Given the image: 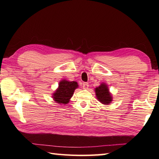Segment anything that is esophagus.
<instances>
[{
  "instance_id": "obj_1",
  "label": "esophagus",
  "mask_w": 159,
  "mask_h": 159,
  "mask_svg": "<svg viewBox=\"0 0 159 159\" xmlns=\"http://www.w3.org/2000/svg\"><path fill=\"white\" fill-rule=\"evenodd\" d=\"M88 87H89V84L87 83H84L83 84V88L84 89H88Z\"/></svg>"
}]
</instances>
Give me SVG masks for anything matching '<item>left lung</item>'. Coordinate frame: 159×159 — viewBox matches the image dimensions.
I'll return each mask as SVG.
<instances>
[{"label": "left lung", "instance_id": "left-lung-1", "mask_svg": "<svg viewBox=\"0 0 159 159\" xmlns=\"http://www.w3.org/2000/svg\"><path fill=\"white\" fill-rule=\"evenodd\" d=\"M96 96L98 100L104 105H108L113 101L112 94L109 92V87L105 83H101L100 86L95 88Z\"/></svg>", "mask_w": 159, "mask_h": 159}]
</instances>
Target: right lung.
<instances>
[{"label": "right lung", "instance_id": "right-lung-1", "mask_svg": "<svg viewBox=\"0 0 159 159\" xmlns=\"http://www.w3.org/2000/svg\"><path fill=\"white\" fill-rule=\"evenodd\" d=\"M78 87L79 85L77 82L63 79L59 82L58 87L52 93V99L55 102L65 105L69 103L74 91Z\"/></svg>", "mask_w": 159, "mask_h": 159}]
</instances>
